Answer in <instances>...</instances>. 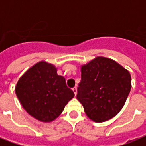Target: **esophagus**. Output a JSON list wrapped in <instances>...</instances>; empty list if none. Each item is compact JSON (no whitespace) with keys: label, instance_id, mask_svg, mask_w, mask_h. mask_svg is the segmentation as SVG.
Listing matches in <instances>:
<instances>
[{"label":"esophagus","instance_id":"esophagus-1","mask_svg":"<svg viewBox=\"0 0 146 146\" xmlns=\"http://www.w3.org/2000/svg\"><path fill=\"white\" fill-rule=\"evenodd\" d=\"M73 92H74V94H75V96H76V92H77V88H76V86L73 88Z\"/></svg>","mask_w":146,"mask_h":146}]
</instances>
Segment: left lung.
<instances>
[{"instance_id":"left-lung-1","label":"left lung","mask_w":146,"mask_h":146,"mask_svg":"<svg viewBox=\"0 0 146 146\" xmlns=\"http://www.w3.org/2000/svg\"><path fill=\"white\" fill-rule=\"evenodd\" d=\"M131 88L130 73L111 59L97 57L81 67L76 99L96 123L109 120L123 108Z\"/></svg>"}]
</instances>
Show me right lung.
I'll return each instance as SVG.
<instances>
[{"label": "right lung", "mask_w": 146, "mask_h": 146, "mask_svg": "<svg viewBox=\"0 0 146 146\" xmlns=\"http://www.w3.org/2000/svg\"><path fill=\"white\" fill-rule=\"evenodd\" d=\"M16 94L26 111L42 122L58 118L74 96L55 67L44 62L35 64L20 77Z\"/></svg>", "instance_id": "right-lung-1"}]
</instances>
